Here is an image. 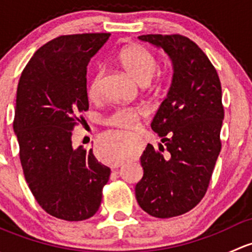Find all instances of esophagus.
<instances>
[{"instance_id":"obj_1","label":"esophagus","mask_w":252,"mask_h":252,"mask_svg":"<svg viewBox=\"0 0 252 252\" xmlns=\"http://www.w3.org/2000/svg\"><path fill=\"white\" fill-rule=\"evenodd\" d=\"M121 166V164H116V166H114V168H117V167H119Z\"/></svg>"}]
</instances>
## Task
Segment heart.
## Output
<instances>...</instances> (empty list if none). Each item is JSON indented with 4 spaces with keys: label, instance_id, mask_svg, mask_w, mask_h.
Listing matches in <instances>:
<instances>
[{
    "label": "heart",
    "instance_id": "1",
    "mask_svg": "<svg viewBox=\"0 0 252 252\" xmlns=\"http://www.w3.org/2000/svg\"><path fill=\"white\" fill-rule=\"evenodd\" d=\"M118 62L124 68L126 73L134 80L140 84H146L150 88H156L159 85V79L152 80V77L158 68V61L156 56L147 48L131 45L121 51L118 55ZM101 72H95L91 75L86 86V95L91 100H95L100 96ZM146 110L141 106L133 107H118L105 117V123L111 126L130 130L136 126V124L146 116ZM128 156L126 150L122 140H107L102 144L100 151L101 161L106 163H118Z\"/></svg>",
    "mask_w": 252,
    "mask_h": 252
}]
</instances>
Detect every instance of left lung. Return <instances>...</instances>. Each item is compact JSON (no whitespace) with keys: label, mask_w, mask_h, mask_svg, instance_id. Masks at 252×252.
Segmentation results:
<instances>
[{"label":"left lung","mask_w":252,"mask_h":252,"mask_svg":"<svg viewBox=\"0 0 252 252\" xmlns=\"http://www.w3.org/2000/svg\"><path fill=\"white\" fill-rule=\"evenodd\" d=\"M139 39L168 53L174 75L151 123L163 145L147 144L141 155L144 175L135 196L150 216L171 218L192 210L208 189L222 149V85L211 61L189 37L149 34Z\"/></svg>","instance_id":"left-lung-1"}]
</instances>
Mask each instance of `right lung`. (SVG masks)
Returning a JSON list of instances; mask_svg holds the SVG:
<instances>
[{"instance_id":"1","label":"right lung","mask_w":252,"mask_h":252,"mask_svg":"<svg viewBox=\"0 0 252 252\" xmlns=\"http://www.w3.org/2000/svg\"><path fill=\"white\" fill-rule=\"evenodd\" d=\"M110 32L62 35L28 62L17 88L13 129L25 180L48 215L78 222L97 212L111 169L93 149L72 146L89 110L86 69Z\"/></svg>"}]
</instances>
